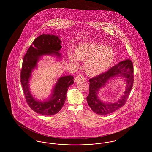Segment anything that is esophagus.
Segmentation results:
<instances>
[{"instance_id": "1", "label": "esophagus", "mask_w": 152, "mask_h": 152, "mask_svg": "<svg viewBox=\"0 0 152 152\" xmlns=\"http://www.w3.org/2000/svg\"><path fill=\"white\" fill-rule=\"evenodd\" d=\"M81 79H85V77H84V76L83 75H79L75 77V82H77V81H79Z\"/></svg>"}]
</instances>
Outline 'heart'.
<instances>
[{
  "mask_svg": "<svg viewBox=\"0 0 152 152\" xmlns=\"http://www.w3.org/2000/svg\"><path fill=\"white\" fill-rule=\"evenodd\" d=\"M115 58L113 49L109 46L94 42L79 44L75 48V55L68 53L69 61L78 64V60L84 61V69L87 75L95 76L107 70Z\"/></svg>",
  "mask_w": 152,
  "mask_h": 152,
  "instance_id": "b5f03b06",
  "label": "heart"
}]
</instances>
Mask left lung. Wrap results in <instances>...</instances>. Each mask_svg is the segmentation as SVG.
Segmentation results:
<instances>
[{
	"label": "left lung",
	"instance_id": "1",
	"mask_svg": "<svg viewBox=\"0 0 152 152\" xmlns=\"http://www.w3.org/2000/svg\"><path fill=\"white\" fill-rule=\"evenodd\" d=\"M116 77H122L127 83L126 91L121 99L116 103H104L98 99V90L105 86L110 79ZM133 65L130 59L120 61L112 67L106 72L89 79V94L87 96L88 104L96 114L100 115H108L114 112L125 105L127 101L133 84Z\"/></svg>",
	"mask_w": 152,
	"mask_h": 152
}]
</instances>
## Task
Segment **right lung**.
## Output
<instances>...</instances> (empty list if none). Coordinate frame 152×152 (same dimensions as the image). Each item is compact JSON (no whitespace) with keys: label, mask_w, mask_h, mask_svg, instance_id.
Instances as JSON below:
<instances>
[{"label":"right lung","mask_w":152,"mask_h":152,"mask_svg":"<svg viewBox=\"0 0 152 152\" xmlns=\"http://www.w3.org/2000/svg\"><path fill=\"white\" fill-rule=\"evenodd\" d=\"M58 36L53 35H42L37 37L29 47L23 58L20 73V81L26 100L29 107L36 113L51 116L58 113L63 107L68 88L73 81V76H65L58 79L51 97L48 100H36L29 91V80L32 70L36 67L37 61L43 55H56L60 58L59 52L62 46Z\"/></svg>","instance_id":"right-lung-1"}]
</instances>
